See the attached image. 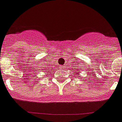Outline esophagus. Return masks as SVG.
Returning <instances> with one entry per match:
<instances>
[{"instance_id": "34e87169", "label": "esophagus", "mask_w": 122, "mask_h": 122, "mask_svg": "<svg viewBox=\"0 0 122 122\" xmlns=\"http://www.w3.org/2000/svg\"><path fill=\"white\" fill-rule=\"evenodd\" d=\"M61 67V69H63V68H64V66H61V67Z\"/></svg>"}]
</instances>
